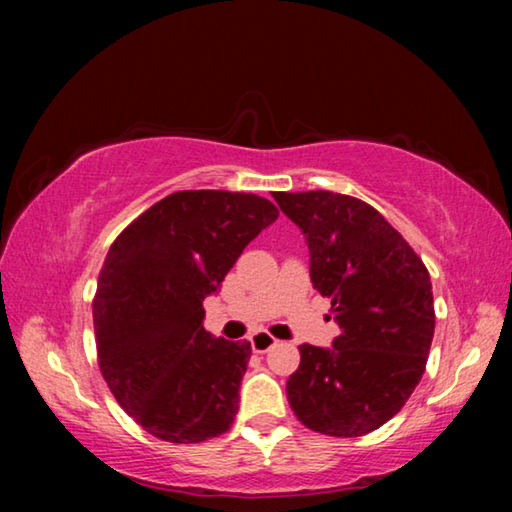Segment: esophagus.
Masks as SVG:
<instances>
[{"label":"esophagus","mask_w":512,"mask_h":512,"mask_svg":"<svg viewBox=\"0 0 512 512\" xmlns=\"http://www.w3.org/2000/svg\"><path fill=\"white\" fill-rule=\"evenodd\" d=\"M275 343H277L275 336H271L268 332H257L253 334V339H250V348H253V352H266L271 350Z\"/></svg>","instance_id":"1"}]
</instances>
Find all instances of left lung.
<instances>
[{
  "label": "left lung",
  "instance_id": "8db88e82",
  "mask_svg": "<svg viewBox=\"0 0 512 512\" xmlns=\"http://www.w3.org/2000/svg\"><path fill=\"white\" fill-rule=\"evenodd\" d=\"M273 198L305 235L311 284L341 327L332 348L300 345L289 404L311 431L363 436L391 420L424 375L436 325L429 271L359 198L323 189Z\"/></svg>",
  "mask_w": 512,
  "mask_h": 512
}]
</instances>
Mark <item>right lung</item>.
Here are the masks:
<instances>
[{
  "label": "right lung",
  "mask_w": 512,
  "mask_h": 512,
  "mask_svg": "<svg viewBox=\"0 0 512 512\" xmlns=\"http://www.w3.org/2000/svg\"><path fill=\"white\" fill-rule=\"evenodd\" d=\"M277 216L257 194L176 192L110 246L92 305L99 368L151 436L203 443L235 422L253 350L205 332L203 300Z\"/></svg>",
  "instance_id": "right-lung-1"
}]
</instances>
